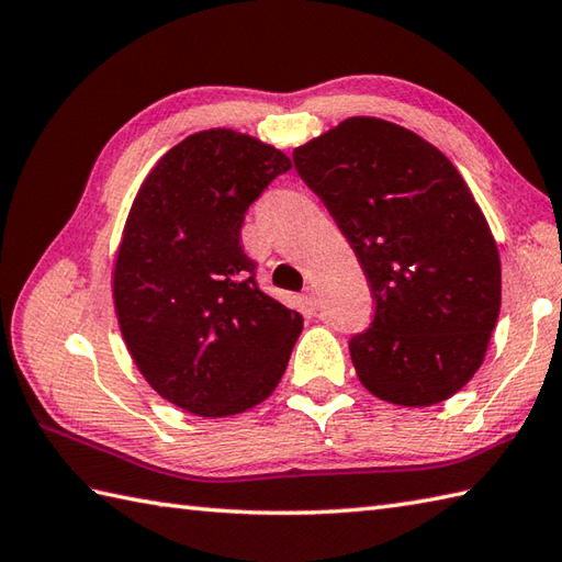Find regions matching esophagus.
I'll use <instances>...</instances> for the list:
<instances>
[{
	"label": "esophagus",
	"instance_id": "esophagus-1",
	"mask_svg": "<svg viewBox=\"0 0 562 562\" xmlns=\"http://www.w3.org/2000/svg\"><path fill=\"white\" fill-rule=\"evenodd\" d=\"M305 303H307L310 310H313V313H317V310H319V293H317V289H307L305 291Z\"/></svg>",
	"mask_w": 562,
	"mask_h": 562
}]
</instances>
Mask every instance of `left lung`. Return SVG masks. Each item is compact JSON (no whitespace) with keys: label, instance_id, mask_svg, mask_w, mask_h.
<instances>
[{"label":"left lung","instance_id":"left-lung-1","mask_svg":"<svg viewBox=\"0 0 562 562\" xmlns=\"http://www.w3.org/2000/svg\"><path fill=\"white\" fill-rule=\"evenodd\" d=\"M375 297L351 360L370 394L432 406L483 363L501 313V255L483 211L442 151L411 130L351 117L293 151Z\"/></svg>","mask_w":562,"mask_h":562}]
</instances>
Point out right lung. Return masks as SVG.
I'll return each mask as SVG.
<instances>
[{
	"label": "right lung",
	"instance_id": "add662e5",
	"mask_svg": "<svg viewBox=\"0 0 562 562\" xmlns=\"http://www.w3.org/2000/svg\"><path fill=\"white\" fill-rule=\"evenodd\" d=\"M291 170L279 148L233 130L172 146L148 172L112 271L120 329L146 382L204 418L235 416L277 390L303 317L257 285L240 231Z\"/></svg>",
	"mask_w": 562,
	"mask_h": 562
}]
</instances>
